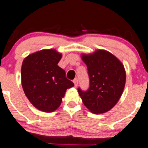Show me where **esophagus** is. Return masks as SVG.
Segmentation results:
<instances>
[{
    "label": "esophagus",
    "instance_id": "1",
    "mask_svg": "<svg viewBox=\"0 0 148 148\" xmlns=\"http://www.w3.org/2000/svg\"><path fill=\"white\" fill-rule=\"evenodd\" d=\"M74 86H75V87H77V85H78V83H79L78 79H77V78L74 79Z\"/></svg>",
    "mask_w": 148,
    "mask_h": 148
}]
</instances>
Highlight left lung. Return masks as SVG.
<instances>
[{"label":"left lung","instance_id":"8db88e82","mask_svg":"<svg viewBox=\"0 0 148 148\" xmlns=\"http://www.w3.org/2000/svg\"><path fill=\"white\" fill-rule=\"evenodd\" d=\"M88 68L90 85L78 93L85 107L96 114L111 110L121 98L125 83L124 66L115 56L105 50L82 55Z\"/></svg>","mask_w":148,"mask_h":148}]
</instances>
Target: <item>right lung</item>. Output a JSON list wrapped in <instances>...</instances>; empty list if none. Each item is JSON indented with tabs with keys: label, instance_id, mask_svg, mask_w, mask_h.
Segmentation results:
<instances>
[{
	"label": "right lung",
	"instance_id": "right-lung-1",
	"mask_svg": "<svg viewBox=\"0 0 148 148\" xmlns=\"http://www.w3.org/2000/svg\"><path fill=\"white\" fill-rule=\"evenodd\" d=\"M62 55L55 49H43L29 55L21 69L22 85L30 102L46 112L57 110L68 88L74 85L58 66Z\"/></svg>",
	"mask_w": 148,
	"mask_h": 148
}]
</instances>
